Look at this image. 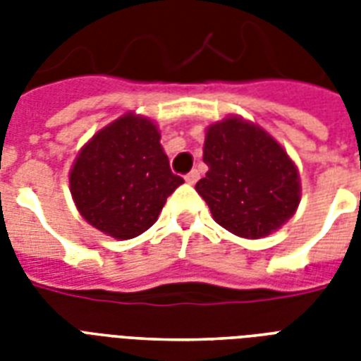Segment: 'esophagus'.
<instances>
[{
	"label": "esophagus",
	"instance_id": "34e87169",
	"mask_svg": "<svg viewBox=\"0 0 361 361\" xmlns=\"http://www.w3.org/2000/svg\"><path fill=\"white\" fill-rule=\"evenodd\" d=\"M198 170H191V172H189V174L185 176V181L187 183H189V185H192V183H197L198 181Z\"/></svg>",
	"mask_w": 361,
	"mask_h": 361
}]
</instances>
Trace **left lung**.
Masks as SVG:
<instances>
[{
  "label": "left lung",
  "instance_id": "8db88e82",
  "mask_svg": "<svg viewBox=\"0 0 361 361\" xmlns=\"http://www.w3.org/2000/svg\"><path fill=\"white\" fill-rule=\"evenodd\" d=\"M206 178L195 189L217 225L247 240L269 236L296 214L302 183L285 147L260 125L226 116L206 129Z\"/></svg>",
  "mask_w": 361,
  "mask_h": 361
}]
</instances>
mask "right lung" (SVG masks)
Instances as JSON below:
<instances>
[{"label": "right lung", "mask_w": 361, "mask_h": 361, "mask_svg": "<svg viewBox=\"0 0 361 361\" xmlns=\"http://www.w3.org/2000/svg\"><path fill=\"white\" fill-rule=\"evenodd\" d=\"M181 183L170 170L155 121L135 112L97 130L69 172L78 214L116 240L146 232Z\"/></svg>", "instance_id": "1"}]
</instances>
